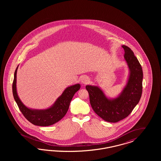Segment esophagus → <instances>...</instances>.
<instances>
[{"label":"esophagus","instance_id":"esophagus-1","mask_svg":"<svg viewBox=\"0 0 161 161\" xmlns=\"http://www.w3.org/2000/svg\"><path fill=\"white\" fill-rule=\"evenodd\" d=\"M81 81L83 84H87L89 82V78L86 76H83L81 78Z\"/></svg>","mask_w":161,"mask_h":161}]
</instances>
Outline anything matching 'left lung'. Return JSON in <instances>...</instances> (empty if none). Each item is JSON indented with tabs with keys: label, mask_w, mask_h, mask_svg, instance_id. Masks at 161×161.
<instances>
[{
	"label": "left lung",
	"mask_w": 161,
	"mask_h": 161,
	"mask_svg": "<svg viewBox=\"0 0 161 161\" xmlns=\"http://www.w3.org/2000/svg\"><path fill=\"white\" fill-rule=\"evenodd\" d=\"M122 47L125 52L124 58L130 69V76L121 95L116 98L110 100L99 87L89 85L86 86L93 111L103 119L110 123H117L130 115L138 104L142 92L141 65L130 47L125 45Z\"/></svg>",
	"instance_id": "8db88e82"
}]
</instances>
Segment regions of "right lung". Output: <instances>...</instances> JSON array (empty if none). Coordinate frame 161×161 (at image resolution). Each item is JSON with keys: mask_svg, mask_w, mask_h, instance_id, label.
Returning a JSON list of instances; mask_svg holds the SVG:
<instances>
[{"mask_svg": "<svg viewBox=\"0 0 161 161\" xmlns=\"http://www.w3.org/2000/svg\"><path fill=\"white\" fill-rule=\"evenodd\" d=\"M17 68L18 67L14 72L13 93L15 102L23 116L32 124L38 126H49L59 121L66 114L70 103L74 94L80 89V84H75L67 87L52 107L46 110H32L26 107L17 95L16 91Z\"/></svg>", "mask_w": 161, "mask_h": 161, "instance_id": "1", "label": "right lung"}]
</instances>
